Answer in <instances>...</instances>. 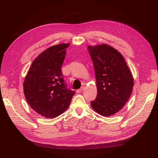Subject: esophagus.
I'll return each instance as SVG.
<instances>
[{
  "instance_id": "34e87169",
  "label": "esophagus",
  "mask_w": 158,
  "mask_h": 158,
  "mask_svg": "<svg viewBox=\"0 0 158 158\" xmlns=\"http://www.w3.org/2000/svg\"><path fill=\"white\" fill-rule=\"evenodd\" d=\"M84 88L82 86V87H81L80 89H78L77 90H76V92H78V93H80L81 92H82V91L84 90Z\"/></svg>"
}]
</instances>
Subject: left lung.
Masks as SVG:
<instances>
[{
  "instance_id": "left-lung-1",
  "label": "left lung",
  "mask_w": 158,
  "mask_h": 158,
  "mask_svg": "<svg viewBox=\"0 0 158 158\" xmlns=\"http://www.w3.org/2000/svg\"><path fill=\"white\" fill-rule=\"evenodd\" d=\"M96 78L98 95L91 106L104 117L117 113L130 98L132 75L122 55L106 44L88 46Z\"/></svg>"
}]
</instances>
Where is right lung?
Instances as JSON below:
<instances>
[{"instance_id": "obj_1", "label": "right lung", "mask_w": 158, "mask_h": 158, "mask_svg": "<svg viewBox=\"0 0 158 158\" xmlns=\"http://www.w3.org/2000/svg\"><path fill=\"white\" fill-rule=\"evenodd\" d=\"M69 44L50 47L33 60L23 82L30 107L43 117L55 118L67 109L74 91L67 88L61 66Z\"/></svg>"}]
</instances>
